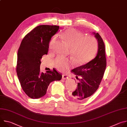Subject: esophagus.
I'll return each mask as SVG.
<instances>
[{"label":"esophagus","instance_id":"obj_1","mask_svg":"<svg viewBox=\"0 0 127 127\" xmlns=\"http://www.w3.org/2000/svg\"><path fill=\"white\" fill-rule=\"evenodd\" d=\"M68 76L67 75H65V74H63L62 75V79H68Z\"/></svg>","mask_w":127,"mask_h":127}]
</instances>
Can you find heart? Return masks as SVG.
<instances>
[{
	"instance_id": "obj_1",
	"label": "heart",
	"mask_w": 127,
	"mask_h": 127,
	"mask_svg": "<svg viewBox=\"0 0 127 127\" xmlns=\"http://www.w3.org/2000/svg\"><path fill=\"white\" fill-rule=\"evenodd\" d=\"M62 36L66 44L71 47L70 53L75 63L80 65L86 63L94 56L97 48L95 39L90 35H84L82 32L70 28L64 32ZM56 42L54 37L50 41L49 48L53 49ZM72 61L63 57H58L55 61V65L61 71L67 70Z\"/></svg>"
}]
</instances>
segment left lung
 Masks as SVG:
<instances>
[{
  "label": "left lung",
  "mask_w": 127,
  "mask_h": 127,
  "mask_svg": "<svg viewBox=\"0 0 127 127\" xmlns=\"http://www.w3.org/2000/svg\"><path fill=\"white\" fill-rule=\"evenodd\" d=\"M97 41L98 49L95 58L86 64L71 70L72 73L80 76L77 87L70 95L77 101H83L92 95L98 89L106 68L105 46L98 33L93 32Z\"/></svg>",
  "instance_id": "obj_1"
}]
</instances>
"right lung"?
<instances>
[{"label": "right lung", "mask_w": 127, "mask_h": 127, "mask_svg": "<svg viewBox=\"0 0 127 127\" xmlns=\"http://www.w3.org/2000/svg\"><path fill=\"white\" fill-rule=\"evenodd\" d=\"M59 29L57 26H37L25 36L18 50L17 77L24 92L31 98L44 96L50 83L62 78L55 69L44 73L40 68L42 56L47 54L51 39Z\"/></svg>", "instance_id": "1"}]
</instances>
